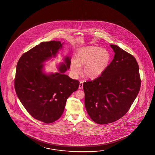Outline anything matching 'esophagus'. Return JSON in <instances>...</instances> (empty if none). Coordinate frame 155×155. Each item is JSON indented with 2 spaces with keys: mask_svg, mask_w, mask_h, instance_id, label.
I'll return each mask as SVG.
<instances>
[{
  "mask_svg": "<svg viewBox=\"0 0 155 155\" xmlns=\"http://www.w3.org/2000/svg\"><path fill=\"white\" fill-rule=\"evenodd\" d=\"M82 87H83V82L82 81H80V84H79V89H82Z\"/></svg>",
  "mask_w": 155,
  "mask_h": 155,
  "instance_id": "1",
  "label": "esophagus"
}]
</instances>
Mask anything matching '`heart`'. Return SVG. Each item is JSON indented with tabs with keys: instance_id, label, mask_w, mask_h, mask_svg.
Returning a JSON list of instances; mask_svg holds the SVG:
<instances>
[{
	"instance_id": "obj_1",
	"label": "heart",
	"mask_w": 155,
	"mask_h": 155,
	"mask_svg": "<svg viewBox=\"0 0 155 155\" xmlns=\"http://www.w3.org/2000/svg\"><path fill=\"white\" fill-rule=\"evenodd\" d=\"M111 56L108 51L95 46L84 47L79 49L76 60H73L70 68L74 75L77 76L80 66H84V74L94 78L100 76L106 69L110 62Z\"/></svg>"
}]
</instances>
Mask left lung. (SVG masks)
Returning a JSON list of instances; mask_svg holds the SVG:
<instances>
[{
	"mask_svg": "<svg viewBox=\"0 0 155 155\" xmlns=\"http://www.w3.org/2000/svg\"><path fill=\"white\" fill-rule=\"evenodd\" d=\"M110 46L115 52L111 63L99 77L83 84L86 109L99 124L114 122L125 115L141 82L135 57L117 45Z\"/></svg>",
	"mask_w": 155,
	"mask_h": 155,
	"instance_id": "1",
	"label": "left lung"
}]
</instances>
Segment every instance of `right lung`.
Wrapping results in <instances>:
<instances>
[{"label":"right lung","instance_id":"right-lung-1","mask_svg":"<svg viewBox=\"0 0 155 155\" xmlns=\"http://www.w3.org/2000/svg\"><path fill=\"white\" fill-rule=\"evenodd\" d=\"M62 45L56 41L40 43L24 53L17 63L14 79L17 96L30 115L46 124L61 116L67 99L80 84L64 74L70 66L69 57L60 65V73L50 75L43 73L42 63L55 56Z\"/></svg>","mask_w":155,"mask_h":155}]
</instances>
